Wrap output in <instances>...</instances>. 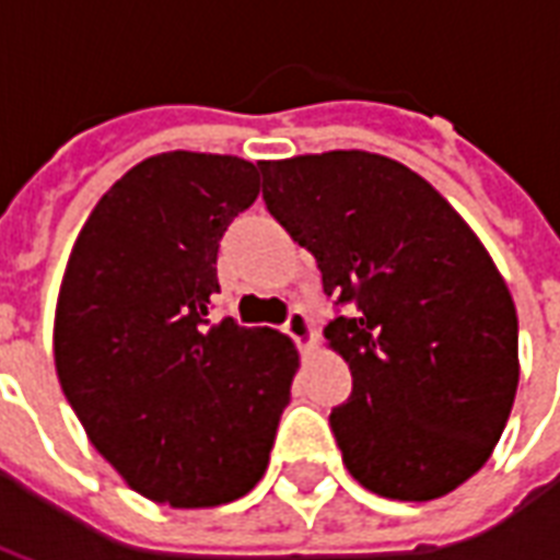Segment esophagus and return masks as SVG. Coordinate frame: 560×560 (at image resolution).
I'll list each match as a JSON object with an SVG mask.
<instances>
[{
	"label": "esophagus",
	"instance_id": "obj_1",
	"mask_svg": "<svg viewBox=\"0 0 560 560\" xmlns=\"http://www.w3.org/2000/svg\"><path fill=\"white\" fill-rule=\"evenodd\" d=\"M284 332L291 336L300 348H308L312 341H315V332H312V320H308V315H305L303 308H291V315H288V320H284Z\"/></svg>",
	"mask_w": 560,
	"mask_h": 560
}]
</instances>
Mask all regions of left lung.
I'll return each instance as SVG.
<instances>
[{"instance_id":"1","label":"left lung","mask_w":560,"mask_h":560,"mask_svg":"<svg viewBox=\"0 0 560 560\" xmlns=\"http://www.w3.org/2000/svg\"><path fill=\"white\" fill-rule=\"evenodd\" d=\"M264 200L317 260L353 389L329 425L351 477L432 501L474 477L518 387V320L501 272L422 176L363 149L264 161Z\"/></svg>"}]
</instances>
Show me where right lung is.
I'll list each match as a JSON object with an SVG mask.
<instances>
[{"instance_id": "obj_1", "label": "right lung", "mask_w": 560, "mask_h": 560, "mask_svg": "<svg viewBox=\"0 0 560 560\" xmlns=\"http://www.w3.org/2000/svg\"><path fill=\"white\" fill-rule=\"evenodd\" d=\"M257 191L252 161L161 152L95 203L68 257L56 375L92 446L155 504L252 492L291 401L288 336L209 324L221 236Z\"/></svg>"}]
</instances>
